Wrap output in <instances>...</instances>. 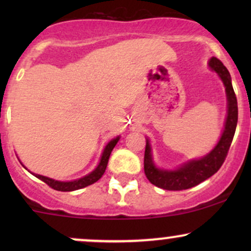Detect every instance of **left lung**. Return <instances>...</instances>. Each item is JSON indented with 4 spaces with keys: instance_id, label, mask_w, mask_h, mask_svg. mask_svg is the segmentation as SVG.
Masks as SVG:
<instances>
[{
    "instance_id": "obj_1",
    "label": "left lung",
    "mask_w": 251,
    "mask_h": 251,
    "mask_svg": "<svg viewBox=\"0 0 251 251\" xmlns=\"http://www.w3.org/2000/svg\"><path fill=\"white\" fill-rule=\"evenodd\" d=\"M209 66L220 75L221 80L226 86V92L227 114L220 142L210 153L204 155L203 158L190 160L178 169L170 171V170L158 169L154 165L151 154V146H150L149 140L146 139L144 171H145L146 178L158 188L170 190V191H179V190L194 188L201 181L208 179L212 175H215L226 160L227 151H229L230 145L234 139L236 126H237V99H236V94L232 88L229 71L226 70L221 60H218L217 57H211Z\"/></svg>"
}]
</instances>
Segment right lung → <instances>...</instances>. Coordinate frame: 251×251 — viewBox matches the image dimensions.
I'll return each mask as SVG.
<instances>
[{"label": "right lung", "instance_id": "right-lung-1", "mask_svg": "<svg viewBox=\"0 0 251 251\" xmlns=\"http://www.w3.org/2000/svg\"><path fill=\"white\" fill-rule=\"evenodd\" d=\"M119 139L120 137H117L114 138V139H112L111 142L106 145V148L103 149L101 159H100V163L99 165L97 166V169L94 170V171H92L89 175L85 176V177L79 178V179L72 180V181H59V180L51 179V178L45 177V176H41V175H35V174L33 175L35 176L36 178H39V179L45 181V183L47 184L48 186H50L51 189L57 190V191H74V190L86 188V186L96 183V181H98L102 177L103 172H105L106 170V166H107L108 158L109 155H111L112 150L114 149V146L117 145V143L119 142Z\"/></svg>", "mask_w": 251, "mask_h": 251}]
</instances>
